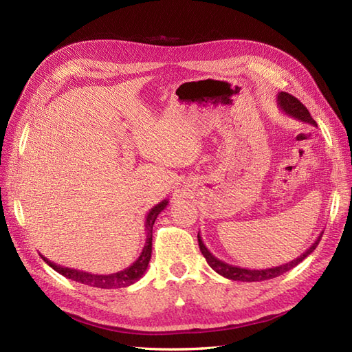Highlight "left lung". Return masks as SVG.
Here are the masks:
<instances>
[{"mask_svg":"<svg viewBox=\"0 0 352 352\" xmlns=\"http://www.w3.org/2000/svg\"><path fill=\"white\" fill-rule=\"evenodd\" d=\"M278 107L287 116H291L292 119L295 120H300V122H304V123H308V124H313V126H317V123L314 122L313 117L310 116V113H308V110L304 107V104L296 100L295 97H292V95H289L287 92H279L278 94ZM322 239V235L318 236L314 243L311 245L310 248H308L307 251H304L300 257L294 258L292 261L289 263H285V264H280V265H276V267H270V269H260V270H255V269H245V267H239V265H232V264H228L225 261L219 260L217 257H214L212 255L208 248L204 245V242H202L199 233H198V243H199V250L202 252V255H204L207 263L210 267L214 270L216 273L221 274L223 278L226 279H230V280H241V282H263V280H269V279H273V278H278V276L289 272L291 269H294L295 265L300 264L304 258H307L308 255H310L316 247L318 245V242H320Z\"/></svg>","mask_w":352,"mask_h":352,"instance_id":"left-lung-1","label":"left lung"}]
</instances>
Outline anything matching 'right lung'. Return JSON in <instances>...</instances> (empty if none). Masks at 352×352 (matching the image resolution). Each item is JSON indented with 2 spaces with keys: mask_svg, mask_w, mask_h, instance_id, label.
Masks as SVG:
<instances>
[{
  "mask_svg": "<svg viewBox=\"0 0 352 352\" xmlns=\"http://www.w3.org/2000/svg\"><path fill=\"white\" fill-rule=\"evenodd\" d=\"M168 204V199H163L162 202H158L157 206H154L146 214V220H145V230H146V239H145V245L144 250L141 252L138 260L129 265V267L117 272V273H111V274H94V273H88V272H82V270H76V269H70V267H65V265L56 264L54 261H50L44 255H41L42 260H44L50 267L54 269L57 273L63 274L65 278L72 279L74 282H79L83 285L88 286H94V287H101V289H114V287H126L131 286L135 282L140 280L144 273L146 272L148 264H150L151 260V252H153V226L154 221L157 219V216L162 212Z\"/></svg>",
  "mask_w": 352,
  "mask_h": 352,
  "instance_id": "obj_1",
  "label": "right lung"
}]
</instances>
